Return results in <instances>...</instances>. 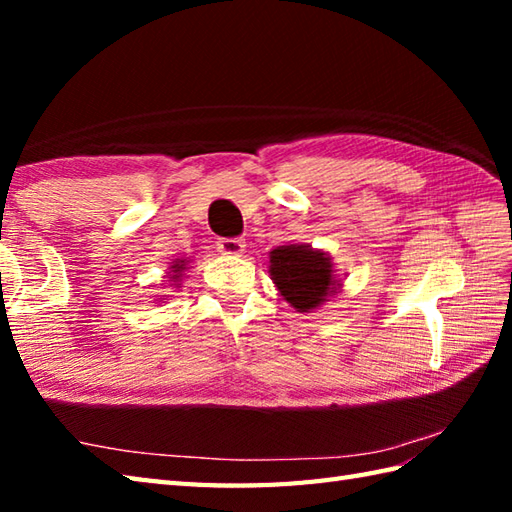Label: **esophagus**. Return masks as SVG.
<instances>
[{
  "label": "esophagus",
  "instance_id": "1",
  "mask_svg": "<svg viewBox=\"0 0 512 512\" xmlns=\"http://www.w3.org/2000/svg\"><path fill=\"white\" fill-rule=\"evenodd\" d=\"M217 250H220L222 255L237 257L246 250V242H244V239H239V237H224V239H220V242H217Z\"/></svg>",
  "mask_w": 512,
  "mask_h": 512
}]
</instances>
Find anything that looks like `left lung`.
Here are the masks:
<instances>
[{
    "mask_svg": "<svg viewBox=\"0 0 512 512\" xmlns=\"http://www.w3.org/2000/svg\"><path fill=\"white\" fill-rule=\"evenodd\" d=\"M268 257L270 279L297 312L321 308L341 288L332 259L323 250H314L308 244H286L270 250Z\"/></svg>",
    "mask_w": 512,
    "mask_h": 512,
    "instance_id": "left-lung-1",
    "label": "left lung"
}]
</instances>
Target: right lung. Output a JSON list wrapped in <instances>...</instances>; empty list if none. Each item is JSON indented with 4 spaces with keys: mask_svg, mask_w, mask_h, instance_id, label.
Listing matches in <instances>:
<instances>
[{
    "mask_svg": "<svg viewBox=\"0 0 512 512\" xmlns=\"http://www.w3.org/2000/svg\"><path fill=\"white\" fill-rule=\"evenodd\" d=\"M184 270H187V259H176V262H171V266H169V279H167V281H171V286L180 288Z\"/></svg>",
    "mask_w": 512,
    "mask_h": 512,
    "instance_id": "1",
    "label": "right lung"
}]
</instances>
